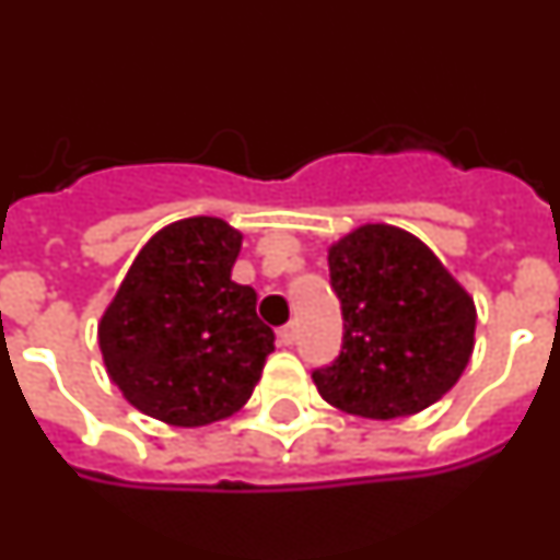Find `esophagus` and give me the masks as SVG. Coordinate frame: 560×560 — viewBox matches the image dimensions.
<instances>
[{
    "label": "esophagus",
    "mask_w": 560,
    "mask_h": 560,
    "mask_svg": "<svg viewBox=\"0 0 560 560\" xmlns=\"http://www.w3.org/2000/svg\"><path fill=\"white\" fill-rule=\"evenodd\" d=\"M277 341H280L283 348H291V345H294V341H296V325L294 323L283 325V328L277 330Z\"/></svg>",
    "instance_id": "1"
}]
</instances>
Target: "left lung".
Here are the masks:
<instances>
[{
	"instance_id": "1",
	"label": "left lung",
	"mask_w": 560,
	"mask_h": 560,
	"mask_svg": "<svg viewBox=\"0 0 560 560\" xmlns=\"http://www.w3.org/2000/svg\"><path fill=\"white\" fill-rule=\"evenodd\" d=\"M345 345L316 370L330 407L370 420L409 418L438 404L468 368L477 305L418 235L361 224L328 249Z\"/></svg>"
}]
</instances>
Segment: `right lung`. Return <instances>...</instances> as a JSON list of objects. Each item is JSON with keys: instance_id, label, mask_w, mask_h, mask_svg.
<instances>
[{"instance_id": "add662e5", "label": "right lung", "mask_w": 560, "mask_h": 560, "mask_svg": "<svg viewBox=\"0 0 560 560\" xmlns=\"http://www.w3.org/2000/svg\"><path fill=\"white\" fill-rule=\"evenodd\" d=\"M241 230L212 215L151 235L97 323L108 378L148 418L182 429L241 412L275 350L257 294L232 280Z\"/></svg>"}]
</instances>
